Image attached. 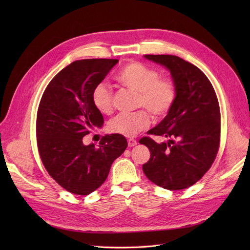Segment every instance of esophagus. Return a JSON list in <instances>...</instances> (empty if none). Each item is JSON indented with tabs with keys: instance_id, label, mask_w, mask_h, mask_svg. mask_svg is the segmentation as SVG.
<instances>
[{
	"instance_id": "esophagus-1",
	"label": "esophagus",
	"mask_w": 250,
	"mask_h": 250,
	"mask_svg": "<svg viewBox=\"0 0 250 250\" xmlns=\"http://www.w3.org/2000/svg\"><path fill=\"white\" fill-rule=\"evenodd\" d=\"M137 141L135 140H133V139H129L128 140V147H133V146H135L137 145Z\"/></svg>"
}]
</instances>
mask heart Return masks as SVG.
Listing matches in <instances>:
<instances>
[{
  "instance_id": "b5f03b06",
  "label": "heart",
  "mask_w": 250,
  "mask_h": 250,
  "mask_svg": "<svg viewBox=\"0 0 250 250\" xmlns=\"http://www.w3.org/2000/svg\"><path fill=\"white\" fill-rule=\"evenodd\" d=\"M121 84L139 94L138 105L145 107L154 118L167 115L176 100L177 90L174 82L167 78H160V73L141 62L128 63L117 74ZM95 108L108 115L113 107V94L106 83H99L92 93ZM149 116L146 111L139 110L131 113H119L112 118L107 126L111 133L126 138H132L149 125Z\"/></svg>"
}]
</instances>
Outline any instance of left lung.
I'll list each match as a JSON object with an SVG mask.
<instances>
[{
  "label": "left lung",
  "instance_id": "left-lung-1",
  "mask_svg": "<svg viewBox=\"0 0 250 250\" xmlns=\"http://www.w3.org/2000/svg\"><path fill=\"white\" fill-rule=\"evenodd\" d=\"M167 69L177 96L168 115L149 134L164 135L158 144L141 139L150 150L143 165L149 180L167 190H183L197 183L214 163L220 143V109L213 85L197 66L174 55H144Z\"/></svg>",
  "mask_w": 250,
  "mask_h": 250
}]
</instances>
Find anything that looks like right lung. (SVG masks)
I'll use <instances>...</instances> for the list:
<instances>
[{"instance_id":"obj_1","label":"right lung","mask_w":250,"mask_h":250,"mask_svg":"<svg viewBox=\"0 0 250 250\" xmlns=\"http://www.w3.org/2000/svg\"><path fill=\"white\" fill-rule=\"evenodd\" d=\"M118 59H83L60 71L48 84L37 110L36 138L40 155L50 176L66 191L88 195L107 178L113 161L127 141L117 133L103 137L98 147L82 139L103 125L92 93Z\"/></svg>"}]
</instances>
